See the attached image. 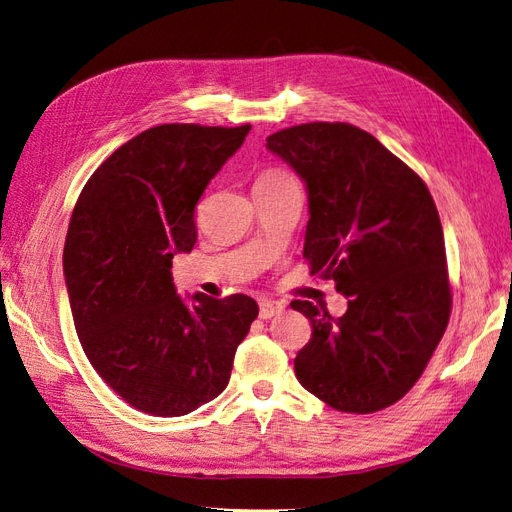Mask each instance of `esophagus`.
<instances>
[{
    "label": "esophagus",
    "instance_id": "obj_1",
    "mask_svg": "<svg viewBox=\"0 0 512 512\" xmlns=\"http://www.w3.org/2000/svg\"><path fill=\"white\" fill-rule=\"evenodd\" d=\"M284 312V303L280 301H271V299H262L258 305V314L260 318H273L277 314Z\"/></svg>",
    "mask_w": 512,
    "mask_h": 512
}]
</instances>
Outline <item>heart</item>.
<instances>
[{
    "instance_id": "heart-1",
    "label": "heart",
    "mask_w": 512,
    "mask_h": 512,
    "mask_svg": "<svg viewBox=\"0 0 512 512\" xmlns=\"http://www.w3.org/2000/svg\"><path fill=\"white\" fill-rule=\"evenodd\" d=\"M286 179H292V177H290V175H286L284 170L269 168V170H265V173H262V175L258 177V181H256V183H277V181H286Z\"/></svg>"
}]
</instances>
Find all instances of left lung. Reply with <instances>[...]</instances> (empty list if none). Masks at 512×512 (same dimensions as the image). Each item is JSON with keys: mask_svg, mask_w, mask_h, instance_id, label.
I'll return each instance as SVG.
<instances>
[{"mask_svg": "<svg viewBox=\"0 0 512 512\" xmlns=\"http://www.w3.org/2000/svg\"><path fill=\"white\" fill-rule=\"evenodd\" d=\"M267 149L305 181L312 275L348 297L339 318L290 303L312 322L294 374L339 412H378L421 378L451 316L436 203L410 166L350 123H301L271 134Z\"/></svg>", "mask_w": 512, "mask_h": 512, "instance_id": "left-lung-1", "label": "left lung"}]
</instances>
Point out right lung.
<instances>
[{
  "label": "right lung",
  "instance_id": "right-lung-1",
  "mask_svg": "<svg viewBox=\"0 0 512 512\" xmlns=\"http://www.w3.org/2000/svg\"><path fill=\"white\" fill-rule=\"evenodd\" d=\"M250 130L149 128L111 153L76 200L64 245L76 335L100 378L141 412L183 416L218 397L258 316L247 294L196 292L188 303L170 273L196 243V203Z\"/></svg>",
  "mask_w": 512,
  "mask_h": 512
}]
</instances>
